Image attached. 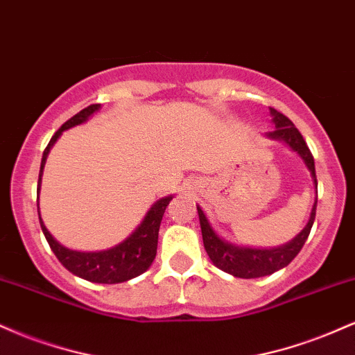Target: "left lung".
<instances>
[{"instance_id":"8db88e82","label":"left lung","mask_w":355,"mask_h":355,"mask_svg":"<svg viewBox=\"0 0 355 355\" xmlns=\"http://www.w3.org/2000/svg\"><path fill=\"white\" fill-rule=\"evenodd\" d=\"M270 115H272V121H274L275 125V130L274 132H268L267 137L272 138V140L285 141V144L291 146L294 152L300 155V158L304 160L305 166H307L309 172L312 175L313 185H315L317 189L313 157L311 150H309L307 144H305L304 137L300 135V132L295 128L294 123H292V121L285 115H282L280 112L270 108ZM315 209H317V198L315 202H313L307 225L304 227V230L300 232L297 237L292 239L291 242L285 243V245L274 247V248H252V247L234 245V243L220 239L217 232L211 229L209 218H207V215L203 214V210L200 207H197L198 218H200V227H202L203 247H205L207 254H209L210 260L214 262V266L218 267L220 270L227 272V274L240 277V279H257V277L270 275L274 274V272L280 270V268L287 267L288 263L295 259V255L299 254L300 248L304 247L305 240H307L309 234H311L313 220H315Z\"/></svg>"}]
</instances>
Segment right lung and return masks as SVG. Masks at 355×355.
Segmentation results:
<instances>
[{
  "label": "right lung",
  "mask_w": 355,
  "mask_h": 355,
  "mask_svg": "<svg viewBox=\"0 0 355 355\" xmlns=\"http://www.w3.org/2000/svg\"><path fill=\"white\" fill-rule=\"evenodd\" d=\"M100 107L101 105L96 103L83 108L80 113H76L75 116H71L67 123L61 125L58 132L51 137L50 144H48V146L43 152L42 166H40L38 191L40 185H42L44 164H46V157L48 153H50L51 146L56 144V140H58L64 130L85 123L93 113L98 112ZM172 198L173 197L170 195V197L160 198L158 202H155L152 209L146 211L144 222L137 227L135 232H132V235H130L128 239H125L123 242L118 243L115 247L108 248V250H71V248L61 245L58 240H55V237H53L46 227H44L42 217H40V223H42V230L44 237H46V242L50 243L53 254L56 255V259H58L60 262L63 263V267L68 268L71 274L95 284H120L126 282V280L130 279H135V277L144 274L145 270H148V267L152 266L155 255H157L158 230H160L162 217H164L165 209L168 207Z\"/></svg>",
  "instance_id": "add662e5"
}]
</instances>
